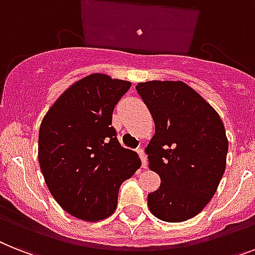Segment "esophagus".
<instances>
[{
    "label": "esophagus",
    "instance_id": "34e87169",
    "mask_svg": "<svg viewBox=\"0 0 255 255\" xmlns=\"http://www.w3.org/2000/svg\"><path fill=\"white\" fill-rule=\"evenodd\" d=\"M136 152H138V155H139L140 157V161H142V168H147V156L146 153H144V151H143L142 148H138Z\"/></svg>",
    "mask_w": 255,
    "mask_h": 255
}]
</instances>
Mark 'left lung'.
Instances as JSON below:
<instances>
[{"mask_svg":"<svg viewBox=\"0 0 255 255\" xmlns=\"http://www.w3.org/2000/svg\"><path fill=\"white\" fill-rule=\"evenodd\" d=\"M135 88L155 123L146 153L161 180L147 205L160 220L185 222L206 207L224 174L226 129L215 109L184 82L150 81Z\"/></svg>","mask_w":255,"mask_h":255,"instance_id":"8db88e82","label":"left lung"}]
</instances>
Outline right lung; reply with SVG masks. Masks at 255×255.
Returning <instances> with one entry per match:
<instances>
[{
  "instance_id": "add662e5",
  "label": "right lung",
  "mask_w": 255,
  "mask_h": 255,
  "mask_svg": "<svg viewBox=\"0 0 255 255\" xmlns=\"http://www.w3.org/2000/svg\"><path fill=\"white\" fill-rule=\"evenodd\" d=\"M131 83L105 74L75 82L41 121L39 164L50 194L65 211L87 222L108 218L120 186L140 160L120 144L112 113Z\"/></svg>"
}]
</instances>
